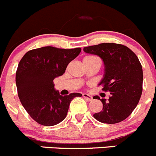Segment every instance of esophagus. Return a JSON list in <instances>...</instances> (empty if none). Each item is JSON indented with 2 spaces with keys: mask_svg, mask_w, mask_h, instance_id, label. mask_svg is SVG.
I'll return each mask as SVG.
<instances>
[{
  "mask_svg": "<svg viewBox=\"0 0 156 156\" xmlns=\"http://www.w3.org/2000/svg\"><path fill=\"white\" fill-rule=\"evenodd\" d=\"M83 97H84V99H86L87 101H90V100H93V97L87 94H83Z\"/></svg>",
  "mask_w": 156,
  "mask_h": 156,
  "instance_id": "obj_1",
  "label": "esophagus"
}]
</instances>
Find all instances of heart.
Here are the masks:
<instances>
[{"label":"heart","mask_w":156,"mask_h":156,"mask_svg":"<svg viewBox=\"0 0 156 156\" xmlns=\"http://www.w3.org/2000/svg\"><path fill=\"white\" fill-rule=\"evenodd\" d=\"M92 58H94V56H85V57L84 58V60H87V59H92Z\"/></svg>","instance_id":"b5f03b06"}]
</instances>
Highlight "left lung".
Here are the masks:
<instances>
[{
    "mask_svg": "<svg viewBox=\"0 0 156 156\" xmlns=\"http://www.w3.org/2000/svg\"><path fill=\"white\" fill-rule=\"evenodd\" d=\"M85 53L103 59L105 73L100 84L110 92L108 100L101 99V112L94 114L99 122L116 124L126 119L137 106L143 90V69L139 59L130 49L115 43H102L84 48Z\"/></svg>",
    "mask_w": 156,
    "mask_h": 156,
    "instance_id": "obj_1",
    "label": "left lung"
}]
</instances>
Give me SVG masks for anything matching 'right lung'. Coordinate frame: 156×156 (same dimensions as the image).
Here are the masks:
<instances>
[{
  "label": "right lung",
  "mask_w": 156,
  "mask_h": 156,
  "mask_svg": "<svg viewBox=\"0 0 156 156\" xmlns=\"http://www.w3.org/2000/svg\"><path fill=\"white\" fill-rule=\"evenodd\" d=\"M81 50L80 48L44 47L29 50L20 60L16 72L19 98L29 115L40 125L53 126L63 121L72 99L82 96L72 93L62 97L53 84V79L63 75Z\"/></svg>",
  "instance_id": "obj_1"
}]
</instances>
